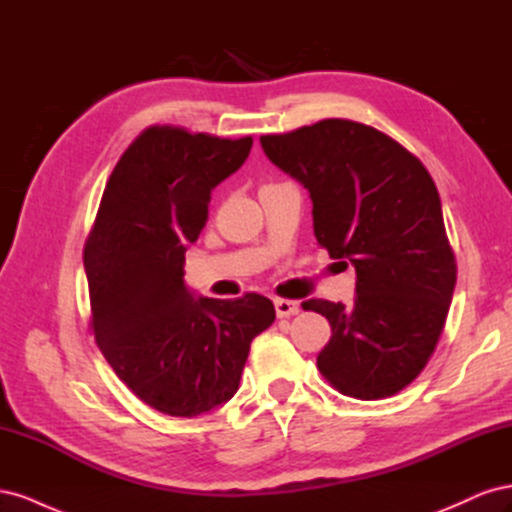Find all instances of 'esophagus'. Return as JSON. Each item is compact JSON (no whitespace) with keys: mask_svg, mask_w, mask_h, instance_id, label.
I'll return each mask as SVG.
<instances>
[{"mask_svg":"<svg viewBox=\"0 0 512 512\" xmlns=\"http://www.w3.org/2000/svg\"><path fill=\"white\" fill-rule=\"evenodd\" d=\"M299 312H301V305L297 301L275 299V314H277V318H290V316H297Z\"/></svg>","mask_w":512,"mask_h":512,"instance_id":"esophagus-1","label":"esophagus"}]
</instances>
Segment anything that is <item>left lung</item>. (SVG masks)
<instances>
[{
    "mask_svg": "<svg viewBox=\"0 0 512 512\" xmlns=\"http://www.w3.org/2000/svg\"><path fill=\"white\" fill-rule=\"evenodd\" d=\"M260 145L309 192L318 243L356 271L350 305L303 303L333 331L320 374L356 399L395 395L427 365L457 282L436 183L391 136L348 119L260 136Z\"/></svg>",
    "mask_w": 512,
    "mask_h": 512,
    "instance_id": "left-lung-1",
    "label": "left lung"
}]
</instances>
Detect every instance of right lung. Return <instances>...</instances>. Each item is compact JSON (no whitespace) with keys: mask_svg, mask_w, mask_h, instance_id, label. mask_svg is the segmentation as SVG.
<instances>
[{"mask_svg":"<svg viewBox=\"0 0 512 512\" xmlns=\"http://www.w3.org/2000/svg\"><path fill=\"white\" fill-rule=\"evenodd\" d=\"M252 143L145 130L108 179L85 245L91 324L104 359L136 397L168 416L226 404L252 339L275 320L262 294L209 299L183 280L213 188L237 173Z\"/></svg>","mask_w":512,"mask_h":512,"instance_id":"add662e5","label":"right lung"}]
</instances>
